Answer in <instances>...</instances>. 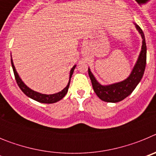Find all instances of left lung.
<instances>
[{
	"label": "left lung",
	"mask_w": 156,
	"mask_h": 156,
	"mask_svg": "<svg viewBox=\"0 0 156 156\" xmlns=\"http://www.w3.org/2000/svg\"><path fill=\"white\" fill-rule=\"evenodd\" d=\"M135 27L142 38V47L137 62L135 64L131 73L126 80L112 84L101 85L95 79L94 76L90 72V69L88 68V74L91 80L92 87L95 94L101 100L106 102H119L128 97L136 88L144 75L147 55L145 38L140 27L137 24H135Z\"/></svg>",
	"instance_id": "8db88e82"
}]
</instances>
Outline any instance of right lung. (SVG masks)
Instances as JSON below:
<instances>
[{
	"label": "right lung",
	"mask_w": 156,
	"mask_h": 156,
	"mask_svg": "<svg viewBox=\"0 0 156 156\" xmlns=\"http://www.w3.org/2000/svg\"><path fill=\"white\" fill-rule=\"evenodd\" d=\"M11 62H12V69H13L14 75H15V77H16V82H17L18 85H19V88L22 90V91H23L25 94L27 95V96L30 98L34 99V100L37 101L38 102L45 103V104H52V103H55L65 97V95H66V94H67V92H68L69 87L70 83V80H71L72 75L73 73L74 69H75L76 66L75 65V66L71 69V70H70L69 81L67 86H66L62 91L58 92V93L56 94H41L39 93V92L34 91V90H31L30 87H28L27 85L25 84L23 82V80H21V78L19 77L17 71H16V67L14 66L13 61H12V58L11 59Z\"/></svg>",
	"instance_id": "add662e5"
}]
</instances>
